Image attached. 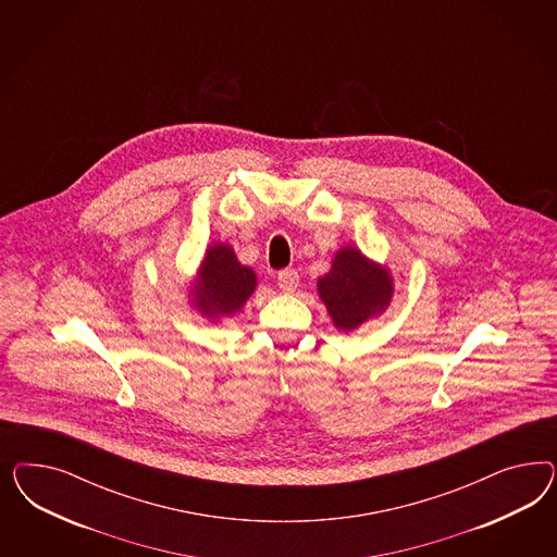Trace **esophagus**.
Listing matches in <instances>:
<instances>
[{
    "label": "esophagus",
    "mask_w": 557,
    "mask_h": 557,
    "mask_svg": "<svg viewBox=\"0 0 557 557\" xmlns=\"http://www.w3.org/2000/svg\"><path fill=\"white\" fill-rule=\"evenodd\" d=\"M300 284V277H298V273L294 270H284L280 271V275H277V286L282 292H286V294H292L296 287Z\"/></svg>",
    "instance_id": "34e87169"
}]
</instances>
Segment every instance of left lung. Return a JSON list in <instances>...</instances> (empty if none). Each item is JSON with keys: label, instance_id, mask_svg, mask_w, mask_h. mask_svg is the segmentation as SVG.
<instances>
[{"label": "left lung", "instance_id": "left-lung-1", "mask_svg": "<svg viewBox=\"0 0 557 557\" xmlns=\"http://www.w3.org/2000/svg\"><path fill=\"white\" fill-rule=\"evenodd\" d=\"M317 292L333 326L349 335L388 310L394 277L386 263H377L354 245H345L335 251L331 270L317 280Z\"/></svg>", "mask_w": 557, "mask_h": 557}]
</instances>
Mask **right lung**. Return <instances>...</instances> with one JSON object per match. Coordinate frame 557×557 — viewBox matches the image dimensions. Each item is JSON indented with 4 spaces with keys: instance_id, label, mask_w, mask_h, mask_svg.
Segmentation results:
<instances>
[{
    "instance_id": "obj_1",
    "label": "right lung",
    "mask_w": 557,
    "mask_h": 557,
    "mask_svg": "<svg viewBox=\"0 0 557 557\" xmlns=\"http://www.w3.org/2000/svg\"><path fill=\"white\" fill-rule=\"evenodd\" d=\"M257 289V273L243 265L228 243L206 247L187 286L189 306L210 322L236 317Z\"/></svg>"
}]
</instances>
